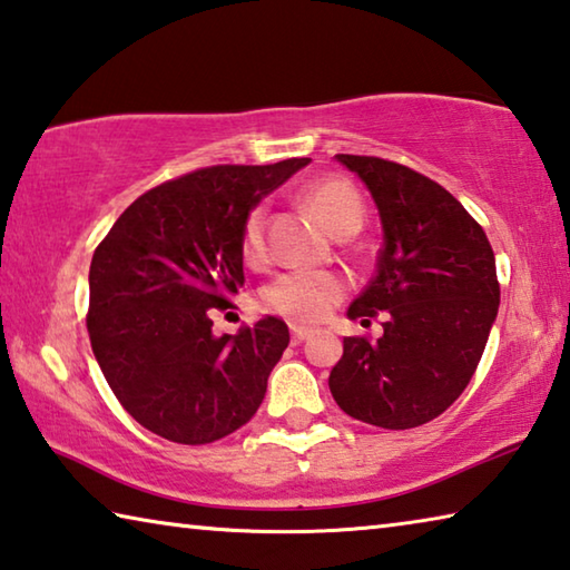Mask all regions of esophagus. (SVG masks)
I'll list each match as a JSON object with an SVG mask.
<instances>
[{
    "mask_svg": "<svg viewBox=\"0 0 570 570\" xmlns=\"http://www.w3.org/2000/svg\"><path fill=\"white\" fill-rule=\"evenodd\" d=\"M308 334H312V330H306V326H292V342H294V344L304 342Z\"/></svg>",
    "mask_w": 570,
    "mask_h": 570,
    "instance_id": "1",
    "label": "esophagus"
}]
</instances>
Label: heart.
<instances>
[{
    "instance_id": "1",
    "label": "heart",
    "mask_w": 570,
    "mask_h": 570,
    "mask_svg": "<svg viewBox=\"0 0 570 570\" xmlns=\"http://www.w3.org/2000/svg\"><path fill=\"white\" fill-rule=\"evenodd\" d=\"M304 198L336 236H352L362 228L364 204L350 180L316 178L304 188ZM266 208L256 206L240 226V254L250 266L266 262ZM344 294V278L332 272H286L264 288L262 302L268 312L288 322L316 324L342 302Z\"/></svg>"
}]
</instances>
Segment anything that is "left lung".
<instances>
[{
  "label": "left lung",
  "instance_id": "left-lung-1",
  "mask_svg": "<svg viewBox=\"0 0 570 570\" xmlns=\"http://www.w3.org/2000/svg\"><path fill=\"white\" fill-rule=\"evenodd\" d=\"M336 160L354 170L380 208L377 274L350 306L384 334L346 336L330 390L354 420L410 430L440 417L468 387L500 304L485 230L440 183L374 156Z\"/></svg>",
  "mask_w": 570,
  "mask_h": 570
}]
</instances>
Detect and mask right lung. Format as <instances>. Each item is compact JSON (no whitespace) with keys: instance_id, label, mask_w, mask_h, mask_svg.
Instances as JSON below:
<instances>
[{"instance_id":"1","label":"right lung","mask_w":570,"mask_h":570,"mask_svg":"<svg viewBox=\"0 0 570 570\" xmlns=\"http://www.w3.org/2000/svg\"><path fill=\"white\" fill-rule=\"evenodd\" d=\"M308 158L210 166L160 183L122 210L90 264V344L132 420L206 445L254 417L288 346L276 316L214 336V308L244 286L240 226Z\"/></svg>"}]
</instances>
